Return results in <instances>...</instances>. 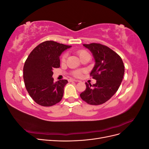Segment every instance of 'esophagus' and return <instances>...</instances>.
Here are the masks:
<instances>
[{"label":"esophagus","instance_id":"1","mask_svg":"<svg viewBox=\"0 0 149 149\" xmlns=\"http://www.w3.org/2000/svg\"><path fill=\"white\" fill-rule=\"evenodd\" d=\"M72 81H74V82H77V81H78V80H76V79H68V82H72Z\"/></svg>","mask_w":149,"mask_h":149}]
</instances>
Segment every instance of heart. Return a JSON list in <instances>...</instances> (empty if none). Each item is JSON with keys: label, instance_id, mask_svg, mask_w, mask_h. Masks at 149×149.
<instances>
[{"label": "heart", "instance_id": "b5f03b06", "mask_svg": "<svg viewBox=\"0 0 149 149\" xmlns=\"http://www.w3.org/2000/svg\"><path fill=\"white\" fill-rule=\"evenodd\" d=\"M77 53L78 56H79L80 58H81L83 56H84L86 55H88V53L84 50V49H79V50L77 51ZM66 57H67V54L66 53H64L63 55H62L61 56V61L62 63H64L66 61ZM84 73V71L83 70H75L72 71L71 74L73 75L74 77L76 78H79L80 76H81L82 74Z\"/></svg>", "mask_w": 149, "mask_h": 149}]
</instances>
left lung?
Listing matches in <instances>:
<instances>
[{"label":"left lung","instance_id":"left-lung-1","mask_svg":"<svg viewBox=\"0 0 149 149\" xmlns=\"http://www.w3.org/2000/svg\"><path fill=\"white\" fill-rule=\"evenodd\" d=\"M93 53L95 66L90 76L96 80L91 85L86 83L85 91L80 94L82 100L91 105L106 102L118 91L123 81L124 65L120 56L108 47L100 43L83 44Z\"/></svg>","mask_w":149,"mask_h":149}]
</instances>
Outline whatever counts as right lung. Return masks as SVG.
I'll return each instance as SVG.
<instances>
[{
	"mask_svg": "<svg viewBox=\"0 0 149 149\" xmlns=\"http://www.w3.org/2000/svg\"><path fill=\"white\" fill-rule=\"evenodd\" d=\"M71 46L48 40L39 44L25 62L24 80L26 91L38 104L52 106L59 102L63 96L66 79L54 83V68L60 66V56Z\"/></svg>",
	"mask_w": 149,
	"mask_h": 149,
	"instance_id": "right-lung-1",
	"label": "right lung"
}]
</instances>
